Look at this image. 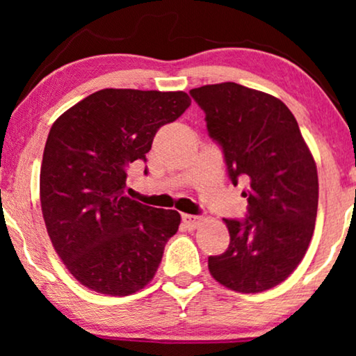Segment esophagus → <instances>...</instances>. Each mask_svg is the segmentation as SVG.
Masks as SVG:
<instances>
[{"label": "esophagus", "instance_id": "1", "mask_svg": "<svg viewBox=\"0 0 356 356\" xmlns=\"http://www.w3.org/2000/svg\"><path fill=\"white\" fill-rule=\"evenodd\" d=\"M183 222L188 228H196L201 223V217L191 216V213H183Z\"/></svg>", "mask_w": 356, "mask_h": 356}]
</instances>
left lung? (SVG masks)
I'll return each mask as SVG.
<instances>
[{
	"instance_id": "8db88e82",
	"label": "left lung",
	"mask_w": 356,
	"mask_h": 356,
	"mask_svg": "<svg viewBox=\"0 0 356 356\" xmlns=\"http://www.w3.org/2000/svg\"><path fill=\"white\" fill-rule=\"evenodd\" d=\"M206 113L233 184L246 183L245 218H223L230 245L209 256L218 284L259 293L284 282L308 250L318 213V170L284 102L235 82L189 90Z\"/></svg>"
}]
</instances>
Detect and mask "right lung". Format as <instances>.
Returning a JSON list of instances; mask_svg holds the SVG:
<instances>
[{
	"mask_svg": "<svg viewBox=\"0 0 356 356\" xmlns=\"http://www.w3.org/2000/svg\"><path fill=\"white\" fill-rule=\"evenodd\" d=\"M189 105L181 90L104 89L53 123L40 170L43 220L87 289L126 296L154 279L181 217L129 199L126 178L131 163L147 160L155 133Z\"/></svg>",
	"mask_w": 356,
	"mask_h": 356,
	"instance_id": "obj_1",
	"label": "right lung"
}]
</instances>
